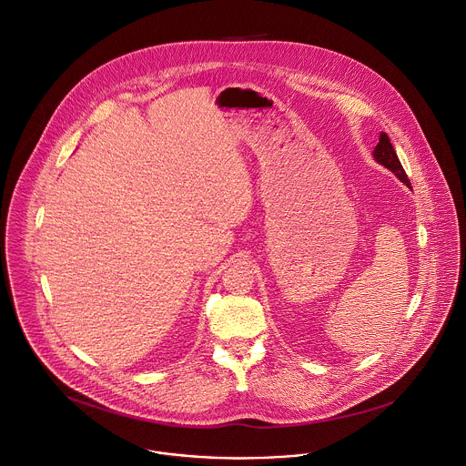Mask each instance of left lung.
Instances as JSON below:
<instances>
[{"instance_id": "obj_1", "label": "left lung", "mask_w": 466, "mask_h": 466, "mask_svg": "<svg viewBox=\"0 0 466 466\" xmlns=\"http://www.w3.org/2000/svg\"><path fill=\"white\" fill-rule=\"evenodd\" d=\"M372 156H374V159L380 165H383L385 168L392 170L398 179H401L403 183L410 185V181H409V177H407V174H405V170L401 167V161H400V157H398V154H396V150H394V147L390 143V137L385 132L380 134V143L376 145Z\"/></svg>"}]
</instances>
